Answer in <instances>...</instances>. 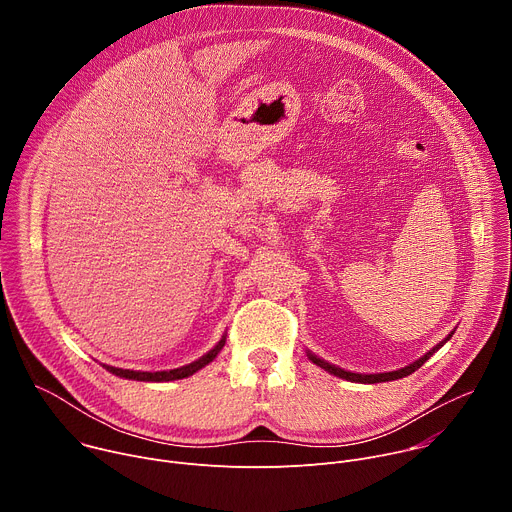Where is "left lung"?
I'll list each match as a JSON object with an SVG mask.
<instances>
[{"label": "left lung", "mask_w": 512, "mask_h": 512, "mask_svg": "<svg viewBox=\"0 0 512 512\" xmlns=\"http://www.w3.org/2000/svg\"><path fill=\"white\" fill-rule=\"evenodd\" d=\"M452 338V334L444 340V342H440V344H435L427 354H423L419 360H415L413 364H409V367H405V369H399V371H393V373H379V375H356V373H348V371H342V369H338V367H334V364H330V362H326V360H322V358H318V356H314L312 352H308V356H310V360L314 362V364H318V367H322L324 371H328V373H332V375H336V377H340V379H346V381H354V383H369V385H373V383H385V381H395V379H403V377H407V375H411V373H415L421 364L435 352V350H440L448 340Z\"/></svg>", "instance_id": "obj_1"}]
</instances>
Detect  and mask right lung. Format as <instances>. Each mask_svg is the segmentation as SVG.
<instances>
[{"mask_svg": "<svg viewBox=\"0 0 512 512\" xmlns=\"http://www.w3.org/2000/svg\"><path fill=\"white\" fill-rule=\"evenodd\" d=\"M227 342V336L221 338V342H218L210 352H206L202 358L186 364V367H180V369H174V371H160V373H141V371H123V369H115V367H107V364H103V367L117 375V377H123V379H131V381H154V383H164V381H176V379H186L190 375H194L196 371H200L202 367H206L208 362L214 360V356L221 352V348L225 346Z\"/></svg>", "mask_w": 512, "mask_h": 512, "instance_id": "add662e5", "label": "right lung"}]
</instances>
